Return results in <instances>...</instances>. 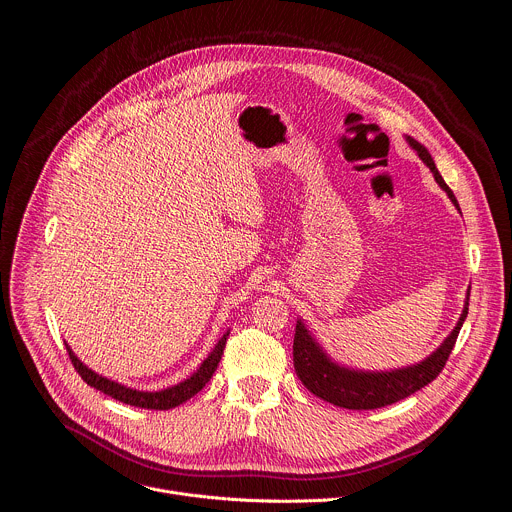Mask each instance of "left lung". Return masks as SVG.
Here are the masks:
<instances>
[{"label":"left lung","mask_w":512,"mask_h":512,"mask_svg":"<svg viewBox=\"0 0 512 512\" xmlns=\"http://www.w3.org/2000/svg\"><path fill=\"white\" fill-rule=\"evenodd\" d=\"M406 141L418 153V157L423 159V163L431 169L435 181L441 185V190H445L449 200L459 210V204L453 192L449 190V185L443 181L441 173L437 171L431 153L421 143L414 141L412 136H406ZM468 306H470V288H468L466 304H463V312L455 324V329L437 347V351H433L421 363L392 369V371H359V369H351L335 363L314 341V337L304 327V322L298 320L296 335H294V369L300 382L314 396L327 400L335 406L349 408V410H374V408L394 404L414 394L416 390L425 388L441 374V369L449 359V353L453 351V345L461 331V324L468 316Z\"/></svg>","instance_id":"left-lung-1"}]
</instances>
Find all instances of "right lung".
<instances>
[{
  "label": "right lung",
  "instance_id": "add662e5",
  "mask_svg": "<svg viewBox=\"0 0 512 512\" xmlns=\"http://www.w3.org/2000/svg\"><path fill=\"white\" fill-rule=\"evenodd\" d=\"M228 333L226 331L220 341L216 343V347L210 351V355L202 361V365L194 371V374L188 378L179 382L177 386H171V388H165V390H159V392H143V390H134V388H128V386H122L114 380H108L100 374H96L94 369H89L87 365H83L77 355L71 351V347L65 343L67 347V353H69V359L73 363V367L77 369V374L81 376V380L96 388L108 396H112L114 400H120L124 404H130V406H138V408H149V410H169V408H175L179 404H183L185 400H190L192 396H196L208 382L210 378L214 376V371L222 359V353H224V347H226V339H228Z\"/></svg>",
  "mask_w": 512,
  "mask_h": 512
}]
</instances>
